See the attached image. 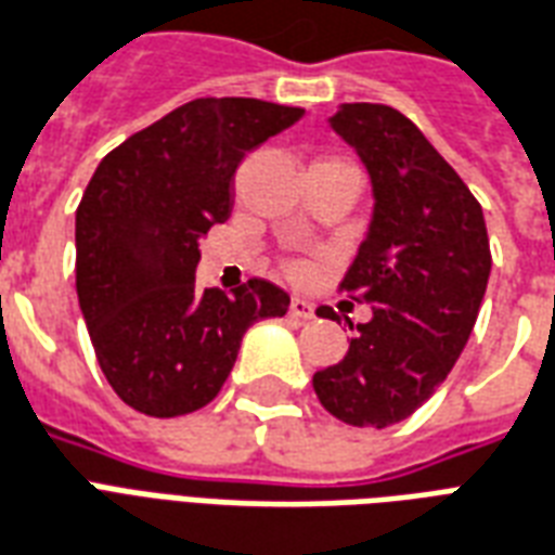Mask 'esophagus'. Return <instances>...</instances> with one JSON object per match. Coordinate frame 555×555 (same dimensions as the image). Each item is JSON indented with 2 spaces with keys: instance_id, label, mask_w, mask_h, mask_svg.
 Segmentation results:
<instances>
[{
  "instance_id": "esophagus-1",
  "label": "esophagus",
  "mask_w": 555,
  "mask_h": 555,
  "mask_svg": "<svg viewBox=\"0 0 555 555\" xmlns=\"http://www.w3.org/2000/svg\"><path fill=\"white\" fill-rule=\"evenodd\" d=\"M289 315H293V319H301V322H310L312 315H315V307H312L307 298H293V301H289Z\"/></svg>"
}]
</instances>
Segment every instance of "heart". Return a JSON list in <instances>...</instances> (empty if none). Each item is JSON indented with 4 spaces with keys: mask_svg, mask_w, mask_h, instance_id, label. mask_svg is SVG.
<instances>
[{
    "mask_svg": "<svg viewBox=\"0 0 555 555\" xmlns=\"http://www.w3.org/2000/svg\"><path fill=\"white\" fill-rule=\"evenodd\" d=\"M293 272H295V274H298V272H301V269H298V266H293Z\"/></svg>",
    "mask_w": 555,
    "mask_h": 555,
    "instance_id": "obj_1",
    "label": "heart"
}]
</instances>
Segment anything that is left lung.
Masks as SVG:
<instances>
[{
    "mask_svg": "<svg viewBox=\"0 0 555 555\" xmlns=\"http://www.w3.org/2000/svg\"><path fill=\"white\" fill-rule=\"evenodd\" d=\"M331 128L372 178V224L341 281L372 319L351 324L348 353L312 374V389L339 421L380 430L410 418L460 360L489 283V233L480 202L401 111L341 104Z\"/></svg>",
    "mask_w": 555,
    "mask_h": 555,
    "instance_id": "left-lung-1",
    "label": "left lung"
}]
</instances>
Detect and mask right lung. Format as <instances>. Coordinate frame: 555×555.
<instances>
[{
    "label": "right lung",
    "instance_id": "obj_1",
    "mask_svg": "<svg viewBox=\"0 0 555 555\" xmlns=\"http://www.w3.org/2000/svg\"><path fill=\"white\" fill-rule=\"evenodd\" d=\"M304 116L262 99H195L104 157L75 210V289L95 360L131 410L175 418L207 406L245 331L289 310L251 278L231 295L195 286L198 240L231 216L243 157Z\"/></svg>",
    "mask_w": 555,
    "mask_h": 555
}]
</instances>
